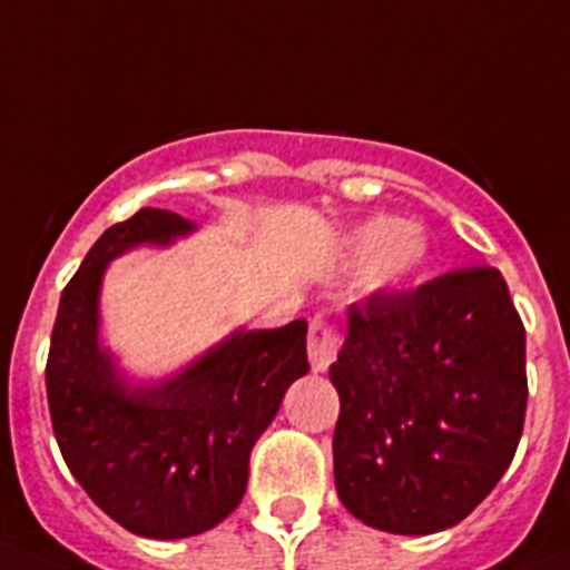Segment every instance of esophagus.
<instances>
[{
    "mask_svg": "<svg viewBox=\"0 0 570 570\" xmlns=\"http://www.w3.org/2000/svg\"><path fill=\"white\" fill-rule=\"evenodd\" d=\"M338 333L331 322L313 320L311 333H307V356H311V367L316 373H325L333 362H336L338 353Z\"/></svg>",
    "mask_w": 570,
    "mask_h": 570,
    "instance_id": "34e87169",
    "label": "esophagus"
}]
</instances>
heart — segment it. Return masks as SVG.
<instances>
[{"label": "heart", "mask_w": 570, "mask_h": 570, "mask_svg": "<svg viewBox=\"0 0 570 570\" xmlns=\"http://www.w3.org/2000/svg\"><path fill=\"white\" fill-rule=\"evenodd\" d=\"M350 257L367 263L375 288H401L430 265V234L417 223L373 217L347 239Z\"/></svg>", "instance_id": "obj_1"}]
</instances>
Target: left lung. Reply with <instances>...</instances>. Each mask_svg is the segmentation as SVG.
Masks as SVG:
<instances>
[{"label": "left lung", "mask_w": 570, "mask_h": 570, "mask_svg": "<svg viewBox=\"0 0 570 570\" xmlns=\"http://www.w3.org/2000/svg\"><path fill=\"white\" fill-rule=\"evenodd\" d=\"M331 381L344 509L390 534L458 525L523 435L525 327L503 274L474 265L353 302Z\"/></svg>", "instance_id": "1"}]
</instances>
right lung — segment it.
Listing matches in <instances>:
<instances>
[{
	"mask_svg": "<svg viewBox=\"0 0 570 570\" xmlns=\"http://www.w3.org/2000/svg\"><path fill=\"white\" fill-rule=\"evenodd\" d=\"M195 223L140 208L83 257L56 313L47 404L72 478L115 523L138 537L180 540L226 520L248 487V458L285 390L311 370L307 322L234 331L195 364L132 387L98 344V294L109 259L135 245H169Z\"/></svg>",
	"mask_w": 570,
	"mask_h": 570,
	"instance_id": "1",
	"label": "right lung"
}]
</instances>
